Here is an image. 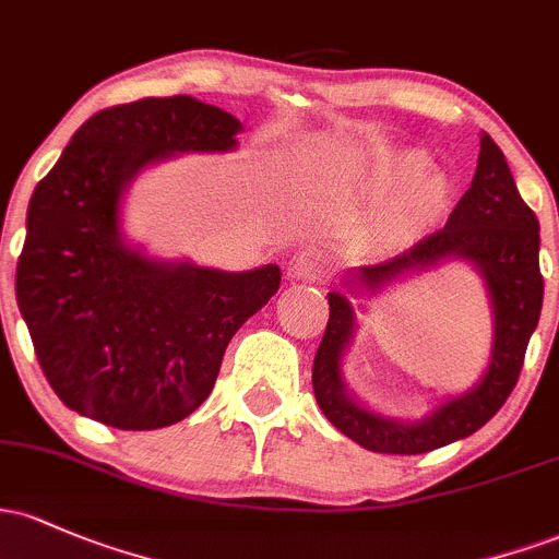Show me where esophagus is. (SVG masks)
I'll list each match as a JSON object with an SVG mask.
<instances>
[{
  "instance_id": "1",
  "label": "esophagus",
  "mask_w": 559,
  "mask_h": 559,
  "mask_svg": "<svg viewBox=\"0 0 559 559\" xmlns=\"http://www.w3.org/2000/svg\"><path fill=\"white\" fill-rule=\"evenodd\" d=\"M289 275L302 281H318L323 275V257L318 249H302L289 260Z\"/></svg>"
}]
</instances>
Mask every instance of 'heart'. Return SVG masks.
I'll list each match as a JSON object with an SVG mask.
<instances>
[{"instance_id": "b5f03b06", "label": "heart", "mask_w": 559, "mask_h": 559, "mask_svg": "<svg viewBox=\"0 0 559 559\" xmlns=\"http://www.w3.org/2000/svg\"><path fill=\"white\" fill-rule=\"evenodd\" d=\"M425 156L416 151H397L392 153L388 162L379 167V186L384 188H397L403 181L406 187L401 188L395 204H392L390 223L395 228H411V225L429 223L432 217H438L440 210L449 201V182L443 175H419L425 169Z\"/></svg>"}]
</instances>
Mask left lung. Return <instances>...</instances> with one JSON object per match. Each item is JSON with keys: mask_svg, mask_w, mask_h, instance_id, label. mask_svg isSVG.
<instances>
[{"mask_svg": "<svg viewBox=\"0 0 559 559\" xmlns=\"http://www.w3.org/2000/svg\"><path fill=\"white\" fill-rule=\"evenodd\" d=\"M538 241L536 214L520 199L504 153L483 132L472 186L451 212L445 228L395 260L349 270L345 292H329V326L312 360V392L331 425L364 449L403 456L443 449L486 425L518 384L525 347L542 316ZM449 259H464L487 284L495 316V345L487 373L469 391L447 399L421 420H395L364 407L341 377L344 353L357 325L348 299L378 296L397 280ZM360 308L364 305H358Z\"/></svg>", "mask_w": 559, "mask_h": 559, "instance_id": "8db88e82", "label": "left lung"}]
</instances>
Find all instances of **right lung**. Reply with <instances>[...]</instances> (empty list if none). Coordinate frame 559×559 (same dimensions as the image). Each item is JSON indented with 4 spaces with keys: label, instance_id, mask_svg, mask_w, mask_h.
Wrapping results in <instances>:
<instances>
[{
    "label": "right lung",
    "instance_id": "add662e5",
    "mask_svg": "<svg viewBox=\"0 0 559 559\" xmlns=\"http://www.w3.org/2000/svg\"><path fill=\"white\" fill-rule=\"evenodd\" d=\"M241 121L190 95L97 110L34 188L17 308L55 395L116 429H158L210 397L238 329L278 292L281 267L243 273L158 260L121 230L151 164L238 148Z\"/></svg>",
    "mask_w": 559,
    "mask_h": 559
}]
</instances>
